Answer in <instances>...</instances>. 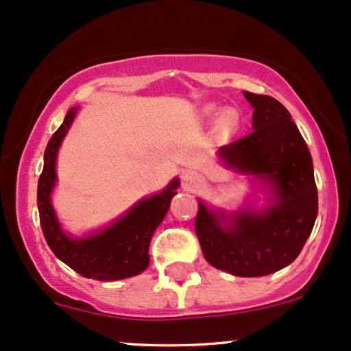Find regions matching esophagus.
<instances>
[{
  "label": "esophagus",
  "mask_w": 351,
  "mask_h": 351,
  "mask_svg": "<svg viewBox=\"0 0 351 351\" xmlns=\"http://www.w3.org/2000/svg\"><path fill=\"white\" fill-rule=\"evenodd\" d=\"M184 182H186V184L190 188H198L199 184H202L203 180L199 178L198 175H193V173H188V175L184 176Z\"/></svg>",
  "instance_id": "obj_1"
}]
</instances>
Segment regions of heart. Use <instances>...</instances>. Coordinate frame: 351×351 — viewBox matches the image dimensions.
I'll use <instances>...</instances> for the list:
<instances>
[{
	"label": "heart",
	"mask_w": 351,
	"mask_h": 351,
	"mask_svg": "<svg viewBox=\"0 0 351 351\" xmlns=\"http://www.w3.org/2000/svg\"><path fill=\"white\" fill-rule=\"evenodd\" d=\"M221 125L225 126V128L233 130L234 126H237V114H234L233 111H226L221 118Z\"/></svg>",
	"instance_id": "1"
}]
</instances>
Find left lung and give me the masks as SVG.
<instances>
[{
	"label": "left lung",
	"instance_id": "8db88e82",
	"mask_svg": "<svg viewBox=\"0 0 351 351\" xmlns=\"http://www.w3.org/2000/svg\"><path fill=\"white\" fill-rule=\"evenodd\" d=\"M255 108L253 132L219 148L230 168L271 184L273 205L261 211L213 215L198 202L195 230L210 265L234 276H265L290 265L303 250L318 213L308 146L282 103L245 91ZM221 221H230L221 227Z\"/></svg>",
	"mask_w": 351,
	"mask_h": 351
}]
</instances>
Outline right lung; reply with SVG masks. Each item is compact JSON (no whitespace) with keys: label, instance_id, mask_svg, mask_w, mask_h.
I'll return each mask as SVG.
<instances>
[{"label":"right lung","instance_id":"1","mask_svg":"<svg viewBox=\"0 0 351 351\" xmlns=\"http://www.w3.org/2000/svg\"><path fill=\"white\" fill-rule=\"evenodd\" d=\"M76 114L71 108L63 125L49 138L45 149V167L38 180V211L45 240L56 258L84 278L114 282L141 273L149 263V241L163 221L169 202L176 195L178 180H173L167 190L134 205L123 218L103 232L83 240H75L63 233L53 211L49 193L56 182V153Z\"/></svg>","mask_w":351,"mask_h":351}]
</instances>
